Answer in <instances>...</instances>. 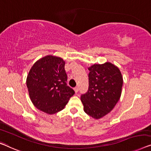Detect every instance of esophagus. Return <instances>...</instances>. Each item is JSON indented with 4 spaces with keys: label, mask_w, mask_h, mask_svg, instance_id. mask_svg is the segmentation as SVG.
Listing matches in <instances>:
<instances>
[{
    "label": "esophagus",
    "mask_w": 151,
    "mask_h": 151,
    "mask_svg": "<svg viewBox=\"0 0 151 151\" xmlns=\"http://www.w3.org/2000/svg\"><path fill=\"white\" fill-rule=\"evenodd\" d=\"M74 89V91L76 92V93H78V91H79V88H78V86H76V87H75V88H73Z\"/></svg>",
    "instance_id": "esophagus-1"
}]
</instances>
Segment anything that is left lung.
I'll list each match as a JSON object with an SVG mask.
<instances>
[{
  "mask_svg": "<svg viewBox=\"0 0 151 151\" xmlns=\"http://www.w3.org/2000/svg\"><path fill=\"white\" fill-rule=\"evenodd\" d=\"M89 86L81 96L84 110L99 119L113 110L121 97L123 79L119 67L110 62L88 67Z\"/></svg>",
  "mask_w": 151,
  "mask_h": 151,
  "instance_id": "1",
  "label": "left lung"
}]
</instances>
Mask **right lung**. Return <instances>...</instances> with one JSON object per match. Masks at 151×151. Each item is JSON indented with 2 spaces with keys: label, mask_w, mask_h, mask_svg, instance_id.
<instances>
[{
  "label": "right lung",
  "mask_w": 151,
  "mask_h": 151,
  "mask_svg": "<svg viewBox=\"0 0 151 151\" xmlns=\"http://www.w3.org/2000/svg\"><path fill=\"white\" fill-rule=\"evenodd\" d=\"M65 62L62 58L47 55L37 60L27 78L30 99L38 110L54 114L64 109L75 92L67 86Z\"/></svg>",
  "instance_id": "1"
}]
</instances>
